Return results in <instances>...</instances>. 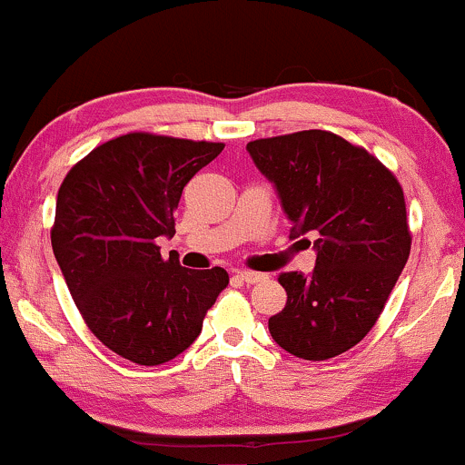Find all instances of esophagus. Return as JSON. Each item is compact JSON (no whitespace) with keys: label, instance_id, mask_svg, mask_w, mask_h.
<instances>
[{"label":"esophagus","instance_id":"1","mask_svg":"<svg viewBox=\"0 0 465 465\" xmlns=\"http://www.w3.org/2000/svg\"><path fill=\"white\" fill-rule=\"evenodd\" d=\"M236 277L244 284H258V282H264L266 275L264 273H253V271H238Z\"/></svg>","mask_w":465,"mask_h":465}]
</instances>
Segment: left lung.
Masks as SVG:
<instances>
[{
  "mask_svg": "<svg viewBox=\"0 0 465 465\" xmlns=\"http://www.w3.org/2000/svg\"><path fill=\"white\" fill-rule=\"evenodd\" d=\"M292 223L291 238L317 251L311 275L280 273L284 311L269 332L288 354L325 361L373 328L411 253L398 179L365 148L328 131L247 143Z\"/></svg>",
  "mask_w": 465,
  "mask_h": 465,
  "instance_id": "obj_1",
  "label": "left lung"
}]
</instances>
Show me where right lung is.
<instances>
[{
    "label": "right lung",
    "mask_w": 465,
    "mask_h": 465,
    "mask_svg": "<svg viewBox=\"0 0 465 465\" xmlns=\"http://www.w3.org/2000/svg\"><path fill=\"white\" fill-rule=\"evenodd\" d=\"M225 143L129 133L74 165L56 196L52 249L98 341L137 365H162L201 334L229 284L225 269H183L157 238L174 233L188 181Z\"/></svg>",
    "instance_id": "1"
}]
</instances>
